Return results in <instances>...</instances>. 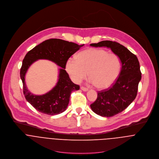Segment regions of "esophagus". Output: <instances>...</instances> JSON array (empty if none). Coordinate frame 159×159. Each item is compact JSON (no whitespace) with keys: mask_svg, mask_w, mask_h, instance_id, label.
<instances>
[{"mask_svg":"<svg viewBox=\"0 0 159 159\" xmlns=\"http://www.w3.org/2000/svg\"><path fill=\"white\" fill-rule=\"evenodd\" d=\"M81 89L83 90V91H87L88 90V88H85V87H83V86H81Z\"/></svg>","mask_w":159,"mask_h":159,"instance_id":"obj_1","label":"esophagus"}]
</instances>
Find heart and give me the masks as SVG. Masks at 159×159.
<instances>
[{
    "label": "heart",
    "instance_id": "b5f03b06",
    "mask_svg": "<svg viewBox=\"0 0 159 159\" xmlns=\"http://www.w3.org/2000/svg\"><path fill=\"white\" fill-rule=\"evenodd\" d=\"M120 61L114 53L102 48H89L80 52L76 58H70L66 70L71 80L80 83L89 75L90 82L98 89H106L117 80L120 71Z\"/></svg>",
    "mask_w": 159,
    "mask_h": 159
}]
</instances>
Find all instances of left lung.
<instances>
[{"label":"left lung","instance_id":"left-lung-1","mask_svg":"<svg viewBox=\"0 0 159 159\" xmlns=\"http://www.w3.org/2000/svg\"><path fill=\"white\" fill-rule=\"evenodd\" d=\"M90 46L110 48L118 56L121 63L117 80L108 89L98 91L96 100L90 105L98 115L112 117L123 111L135 99L142 77L139 62L136 55L116 42L104 40L91 43Z\"/></svg>","mask_w":159,"mask_h":159}]
</instances>
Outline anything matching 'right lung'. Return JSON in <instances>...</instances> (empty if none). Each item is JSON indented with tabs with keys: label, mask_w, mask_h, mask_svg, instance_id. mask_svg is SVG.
Listing matches in <instances>:
<instances>
[{
	"label": "right lung",
	"mask_w": 159,
	"mask_h": 159,
	"mask_svg": "<svg viewBox=\"0 0 159 159\" xmlns=\"http://www.w3.org/2000/svg\"><path fill=\"white\" fill-rule=\"evenodd\" d=\"M83 45L58 39L47 40L40 43L25 55L20 69V78L23 83L24 94L26 100L38 111L56 115L65 111L69 104L70 95L80 89V86L73 83L65 70L68 58ZM48 59L61 67L59 80L56 86L49 92L42 95H35L27 89L25 81L26 73L30 66L38 59Z\"/></svg>",
	"instance_id": "1"
}]
</instances>
